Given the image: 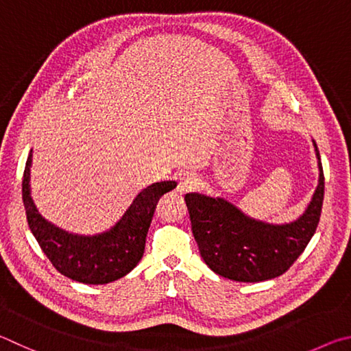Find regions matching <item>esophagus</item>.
<instances>
[{"label":"esophagus","instance_id":"34e87169","mask_svg":"<svg viewBox=\"0 0 351 351\" xmlns=\"http://www.w3.org/2000/svg\"><path fill=\"white\" fill-rule=\"evenodd\" d=\"M195 188H197V179H195L194 174H189V172H186V174L180 176L177 191H179L180 194H185V193L193 191V189H195Z\"/></svg>","mask_w":351,"mask_h":351}]
</instances>
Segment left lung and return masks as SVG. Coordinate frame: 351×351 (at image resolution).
Returning <instances> with one entry per match:
<instances>
[{"instance_id":"left-lung-1","label":"left lung","mask_w":351,"mask_h":351,"mask_svg":"<svg viewBox=\"0 0 351 351\" xmlns=\"http://www.w3.org/2000/svg\"><path fill=\"white\" fill-rule=\"evenodd\" d=\"M319 183L302 216L290 223H267L223 197L189 193L185 202L202 259L214 273L237 282H262L284 274L316 232L324 202V171L316 141Z\"/></svg>"}]
</instances>
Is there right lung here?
Returning <instances> with one entry per match:
<instances>
[{"label": "right lung", "mask_w": 351, "mask_h": 351, "mask_svg": "<svg viewBox=\"0 0 351 351\" xmlns=\"http://www.w3.org/2000/svg\"><path fill=\"white\" fill-rule=\"evenodd\" d=\"M29 152L23 176V204L29 228L58 271L72 280L89 285H103L126 276L137 267L145 253L146 234L163 194L177 186L176 182H157L145 188L112 228L94 236H82L58 228L41 216L30 197Z\"/></svg>", "instance_id": "add662e5"}]
</instances>
